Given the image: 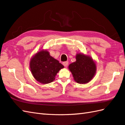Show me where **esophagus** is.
I'll list each match as a JSON object with an SVG mask.
<instances>
[{
    "mask_svg": "<svg viewBox=\"0 0 125 125\" xmlns=\"http://www.w3.org/2000/svg\"><path fill=\"white\" fill-rule=\"evenodd\" d=\"M62 64H63V66H64L65 67H67L68 64H69V62H63L62 63Z\"/></svg>",
    "mask_w": 125,
    "mask_h": 125,
    "instance_id": "obj_1",
    "label": "esophagus"
}]
</instances>
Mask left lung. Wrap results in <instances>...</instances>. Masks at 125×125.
<instances>
[{
    "label": "left lung",
    "instance_id": "8db88e82",
    "mask_svg": "<svg viewBox=\"0 0 125 125\" xmlns=\"http://www.w3.org/2000/svg\"><path fill=\"white\" fill-rule=\"evenodd\" d=\"M76 61L69 66L74 80L79 84H86L93 78L96 72L95 62L90 56L77 54Z\"/></svg>",
    "mask_w": 125,
    "mask_h": 125
}]
</instances>
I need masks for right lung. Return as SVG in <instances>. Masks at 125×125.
Wrapping results in <instances>:
<instances>
[{
	"label": "right lung",
	"mask_w": 125,
	"mask_h": 125,
	"mask_svg": "<svg viewBox=\"0 0 125 125\" xmlns=\"http://www.w3.org/2000/svg\"><path fill=\"white\" fill-rule=\"evenodd\" d=\"M30 67L34 78L42 84L52 82L58 72L64 66L53 58L47 50H41L32 56Z\"/></svg>",
	"instance_id": "right-lung-1"
}]
</instances>
